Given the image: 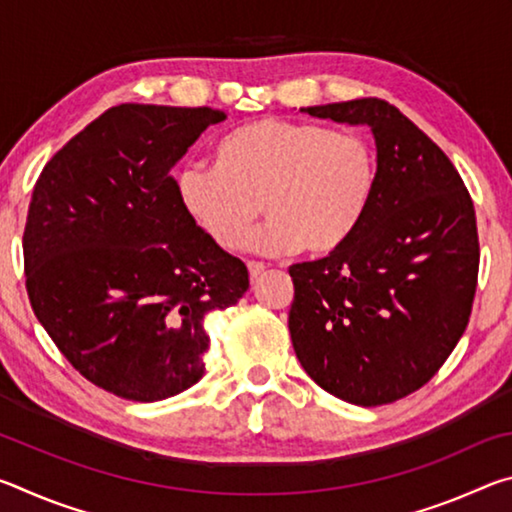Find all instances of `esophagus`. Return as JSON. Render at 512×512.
<instances>
[{
	"instance_id": "1",
	"label": "esophagus",
	"mask_w": 512,
	"mask_h": 512,
	"mask_svg": "<svg viewBox=\"0 0 512 512\" xmlns=\"http://www.w3.org/2000/svg\"><path fill=\"white\" fill-rule=\"evenodd\" d=\"M248 273H250V280H257V277L264 273V264L262 262H248Z\"/></svg>"
}]
</instances>
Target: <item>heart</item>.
Returning <instances> with one entry per match:
<instances>
[{"label": "heart", "instance_id": "obj_1", "mask_svg": "<svg viewBox=\"0 0 512 512\" xmlns=\"http://www.w3.org/2000/svg\"><path fill=\"white\" fill-rule=\"evenodd\" d=\"M379 178L377 151L363 133L264 117L221 137L214 164L176 176L180 207L223 250L250 241L257 253L305 250L325 257L357 235Z\"/></svg>", "mask_w": 512, "mask_h": 512}]
</instances>
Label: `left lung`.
I'll return each instance as SVG.
<instances>
[{
	"label": "left lung",
	"mask_w": 512,
	"mask_h": 512,
	"mask_svg": "<svg viewBox=\"0 0 512 512\" xmlns=\"http://www.w3.org/2000/svg\"><path fill=\"white\" fill-rule=\"evenodd\" d=\"M300 112L368 126L379 178L357 235L289 268L293 350L334 397L391 404L436 375L470 320L479 275L472 198L447 155L388 101Z\"/></svg>",
	"instance_id": "left-lung-1"
}]
</instances>
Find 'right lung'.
<instances>
[{"label":"right lung","mask_w":512,"mask_h":512,"mask_svg":"<svg viewBox=\"0 0 512 512\" xmlns=\"http://www.w3.org/2000/svg\"><path fill=\"white\" fill-rule=\"evenodd\" d=\"M223 110L121 103L42 169L24 228L31 307L85 379L158 402L203 377L205 316L248 268L180 207L171 169Z\"/></svg>","instance_id":"right-lung-1"}]
</instances>
